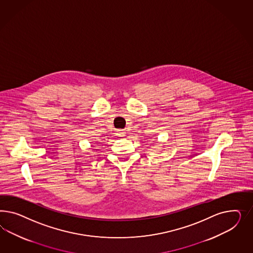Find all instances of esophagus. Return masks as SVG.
<instances>
[{"label":"esophagus","mask_w":253,"mask_h":253,"mask_svg":"<svg viewBox=\"0 0 253 253\" xmlns=\"http://www.w3.org/2000/svg\"><path fill=\"white\" fill-rule=\"evenodd\" d=\"M120 134H121V136H125V132L124 131H121Z\"/></svg>","instance_id":"obj_1"}]
</instances>
